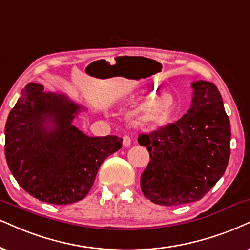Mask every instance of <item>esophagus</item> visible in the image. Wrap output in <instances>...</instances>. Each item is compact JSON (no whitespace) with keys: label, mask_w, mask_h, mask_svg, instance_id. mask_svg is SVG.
I'll return each mask as SVG.
<instances>
[{"label":"esophagus","mask_w":250,"mask_h":250,"mask_svg":"<svg viewBox=\"0 0 250 250\" xmlns=\"http://www.w3.org/2000/svg\"><path fill=\"white\" fill-rule=\"evenodd\" d=\"M122 144L125 145V147L130 146V144H131V140H130V137H129L128 135H125V136H123V142H122Z\"/></svg>","instance_id":"esophagus-1"}]
</instances>
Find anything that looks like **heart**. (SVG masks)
<instances>
[{"label": "heart", "instance_id": "heart-1", "mask_svg": "<svg viewBox=\"0 0 250 250\" xmlns=\"http://www.w3.org/2000/svg\"><path fill=\"white\" fill-rule=\"evenodd\" d=\"M151 97H153V93L147 94L145 97H140L137 102L134 104H140ZM172 109L173 100L170 96L168 94L158 96L142 107L140 115H138V122L145 125H162L168 121L170 114H172Z\"/></svg>", "mask_w": 250, "mask_h": 250}]
</instances>
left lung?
<instances>
[{
  "label": "left lung",
  "mask_w": 250,
  "mask_h": 250,
  "mask_svg": "<svg viewBox=\"0 0 250 250\" xmlns=\"http://www.w3.org/2000/svg\"><path fill=\"white\" fill-rule=\"evenodd\" d=\"M191 87L187 114L138 136L150 153L141 189L147 200L165 207L200 201L219 181L229 160L230 125L222 94L207 81Z\"/></svg>",
  "instance_id": "8db88e82"
}]
</instances>
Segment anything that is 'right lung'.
Instances as JSON below:
<instances>
[{
    "label": "right lung",
    "instance_id": "1",
    "mask_svg": "<svg viewBox=\"0 0 250 250\" xmlns=\"http://www.w3.org/2000/svg\"><path fill=\"white\" fill-rule=\"evenodd\" d=\"M83 109L65 94L28 83L5 123V159L18 185L46 203L83 200L104 160L122 147L118 136L91 137L72 125Z\"/></svg>",
    "mask_w": 250,
    "mask_h": 250
}]
</instances>
